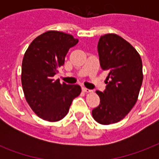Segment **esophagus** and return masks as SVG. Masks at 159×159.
Wrapping results in <instances>:
<instances>
[{
  "label": "esophagus",
  "instance_id": "1",
  "mask_svg": "<svg viewBox=\"0 0 159 159\" xmlns=\"http://www.w3.org/2000/svg\"><path fill=\"white\" fill-rule=\"evenodd\" d=\"M82 91L84 92H92V90H90V89H87V88H86V87H82Z\"/></svg>",
  "mask_w": 159,
  "mask_h": 159
}]
</instances>
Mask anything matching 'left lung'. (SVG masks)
I'll return each mask as SVG.
<instances>
[{
  "instance_id": "obj_1",
  "label": "left lung",
  "mask_w": 159,
  "mask_h": 159,
  "mask_svg": "<svg viewBox=\"0 0 159 159\" xmlns=\"http://www.w3.org/2000/svg\"><path fill=\"white\" fill-rule=\"evenodd\" d=\"M97 50L101 67L108 72L103 92L97 91L100 105L92 110V116L102 125L117 123L131 111L138 99L143 82L140 55L120 36H102Z\"/></svg>"
}]
</instances>
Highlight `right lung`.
I'll return each mask as SVG.
<instances>
[{
    "mask_svg": "<svg viewBox=\"0 0 159 159\" xmlns=\"http://www.w3.org/2000/svg\"><path fill=\"white\" fill-rule=\"evenodd\" d=\"M78 43L73 36L50 30L35 38L24 55L21 82L24 94L34 113L44 120L64 118L75 97L82 92L79 85L61 84L53 77L64 64L70 48Z\"/></svg>",
    "mask_w": 159,
    "mask_h": 159,
    "instance_id": "obj_1",
    "label": "right lung"
}]
</instances>
